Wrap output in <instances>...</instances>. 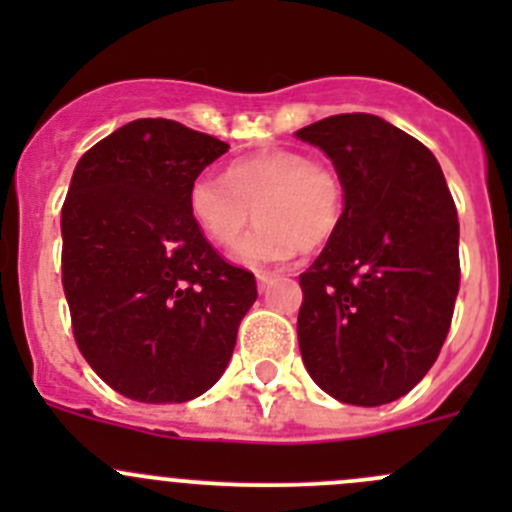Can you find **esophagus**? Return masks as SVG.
I'll list each match as a JSON object with an SVG mask.
<instances>
[{
  "instance_id": "1",
  "label": "esophagus",
  "mask_w": 512,
  "mask_h": 512,
  "mask_svg": "<svg viewBox=\"0 0 512 512\" xmlns=\"http://www.w3.org/2000/svg\"><path fill=\"white\" fill-rule=\"evenodd\" d=\"M275 277V272H257V285H260V289H265Z\"/></svg>"
}]
</instances>
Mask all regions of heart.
Instances as JSON below:
<instances>
[{
	"instance_id": "b5f03b06",
	"label": "heart",
	"mask_w": 512,
	"mask_h": 512,
	"mask_svg": "<svg viewBox=\"0 0 512 512\" xmlns=\"http://www.w3.org/2000/svg\"><path fill=\"white\" fill-rule=\"evenodd\" d=\"M195 227L213 245L232 250L252 220L257 230L235 252L247 267L289 262L322 247L344 213V183L324 160L275 148L227 165L225 180L200 175L188 193Z\"/></svg>"
}]
</instances>
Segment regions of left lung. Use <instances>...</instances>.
<instances>
[{
  "mask_svg": "<svg viewBox=\"0 0 512 512\" xmlns=\"http://www.w3.org/2000/svg\"><path fill=\"white\" fill-rule=\"evenodd\" d=\"M294 136L344 183L337 232L299 275L302 361L342 404H389L446 342L461 285L456 205L433 153L384 118L339 113Z\"/></svg>",
  "mask_w": 512,
  "mask_h": 512,
  "instance_id": "obj_1",
  "label": "left lung"
}]
</instances>
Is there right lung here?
Segmentation results:
<instances>
[{
	"instance_id": "right-lung-1",
	"label": "right lung",
	"mask_w": 512,
	"mask_h": 512,
	"mask_svg": "<svg viewBox=\"0 0 512 512\" xmlns=\"http://www.w3.org/2000/svg\"><path fill=\"white\" fill-rule=\"evenodd\" d=\"M227 143L138 118L81 156L61 208V282L76 344L118 394L183 404L223 376L255 275L225 262L188 193Z\"/></svg>"
}]
</instances>
